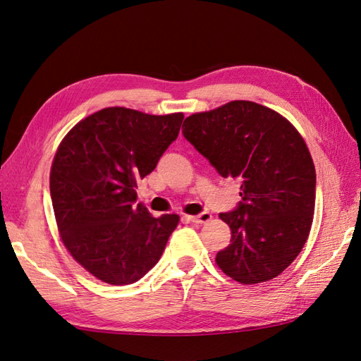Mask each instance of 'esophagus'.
<instances>
[{
    "mask_svg": "<svg viewBox=\"0 0 361 361\" xmlns=\"http://www.w3.org/2000/svg\"><path fill=\"white\" fill-rule=\"evenodd\" d=\"M189 221H192V223H197V224H204V223H209V221L212 219V215L209 214V212H202V214L200 215H195V216H188Z\"/></svg>",
    "mask_w": 361,
    "mask_h": 361,
    "instance_id": "1",
    "label": "esophagus"
}]
</instances>
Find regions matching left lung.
Instances as JSON below:
<instances>
[{"mask_svg": "<svg viewBox=\"0 0 361 361\" xmlns=\"http://www.w3.org/2000/svg\"><path fill=\"white\" fill-rule=\"evenodd\" d=\"M183 135L221 177L241 183V201L219 214L232 228L216 264L241 283L274 279L307 243L316 169L303 138L276 111L233 100L184 120Z\"/></svg>", "mask_w": 361, "mask_h": 361, "instance_id": "8db88e82", "label": "left lung"}]
</instances>
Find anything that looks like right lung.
<instances>
[{
    "label": "right lung",
    "instance_id": "add662e5",
    "mask_svg": "<svg viewBox=\"0 0 361 361\" xmlns=\"http://www.w3.org/2000/svg\"><path fill=\"white\" fill-rule=\"evenodd\" d=\"M184 116L105 108L71 129L54 155L50 195L63 245L97 279L129 285L161 257L178 215L135 206L137 183L177 140Z\"/></svg>",
    "mask_w": 361,
    "mask_h": 361
}]
</instances>
